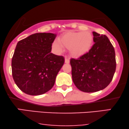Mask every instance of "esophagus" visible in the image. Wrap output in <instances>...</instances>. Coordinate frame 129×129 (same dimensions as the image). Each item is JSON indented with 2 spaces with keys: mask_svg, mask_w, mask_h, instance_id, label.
Instances as JSON below:
<instances>
[{
  "mask_svg": "<svg viewBox=\"0 0 129 129\" xmlns=\"http://www.w3.org/2000/svg\"><path fill=\"white\" fill-rule=\"evenodd\" d=\"M64 58H65V60H64L65 63H67V64H68V63H69V62H70L69 58L67 56H65Z\"/></svg>",
  "mask_w": 129,
  "mask_h": 129,
  "instance_id": "34e87169",
  "label": "esophagus"
}]
</instances>
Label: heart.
<instances>
[{
    "label": "heart",
    "instance_id": "b5f03b06",
    "mask_svg": "<svg viewBox=\"0 0 129 129\" xmlns=\"http://www.w3.org/2000/svg\"><path fill=\"white\" fill-rule=\"evenodd\" d=\"M93 44V36L90 31H71L60 37L58 41H53L52 47L57 53L62 51L63 47L68 48L72 57L79 58L89 53Z\"/></svg>",
    "mask_w": 129,
    "mask_h": 129
}]
</instances>
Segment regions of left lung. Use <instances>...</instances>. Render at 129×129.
Wrapping results in <instances>:
<instances>
[{
	"mask_svg": "<svg viewBox=\"0 0 129 129\" xmlns=\"http://www.w3.org/2000/svg\"><path fill=\"white\" fill-rule=\"evenodd\" d=\"M91 50L78 59L71 58L73 82L80 91L94 92L106 88L116 72L114 48L107 37L92 32Z\"/></svg>",
	"mask_w": 129,
	"mask_h": 129,
	"instance_id": "obj_1",
	"label": "left lung"
}]
</instances>
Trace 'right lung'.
I'll return each instance as SVG.
<instances>
[{
	"label": "right lung",
	"mask_w": 129,
	"mask_h": 129,
	"mask_svg": "<svg viewBox=\"0 0 129 129\" xmlns=\"http://www.w3.org/2000/svg\"><path fill=\"white\" fill-rule=\"evenodd\" d=\"M56 37L53 33H36L17 43L12 59V72L16 85L26 94H43L54 86L64 63L63 56L51 53Z\"/></svg>",
	"instance_id": "1"
}]
</instances>
